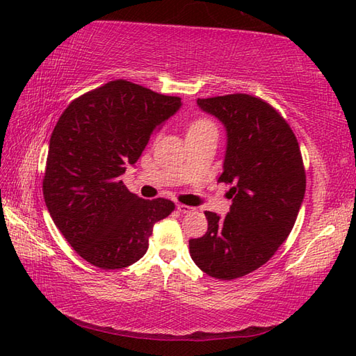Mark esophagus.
<instances>
[{
	"instance_id": "34e87169",
	"label": "esophagus",
	"mask_w": 356,
	"mask_h": 356,
	"mask_svg": "<svg viewBox=\"0 0 356 356\" xmlns=\"http://www.w3.org/2000/svg\"><path fill=\"white\" fill-rule=\"evenodd\" d=\"M177 211L179 213H182V214H188V213H191V211H194L191 207H188V205H182V203H179L177 205Z\"/></svg>"
}]
</instances>
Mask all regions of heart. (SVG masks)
I'll return each mask as SVG.
<instances>
[{"label":"heart","mask_w":356,"mask_h":356,"mask_svg":"<svg viewBox=\"0 0 356 356\" xmlns=\"http://www.w3.org/2000/svg\"><path fill=\"white\" fill-rule=\"evenodd\" d=\"M202 131H217L214 122H211L208 119H197L191 122L188 133H202Z\"/></svg>","instance_id":"b5f03b06"}]
</instances>
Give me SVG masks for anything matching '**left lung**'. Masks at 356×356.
I'll list each match as a JSON object with an SVG mask.
<instances>
[{
    "mask_svg": "<svg viewBox=\"0 0 356 356\" xmlns=\"http://www.w3.org/2000/svg\"><path fill=\"white\" fill-rule=\"evenodd\" d=\"M226 130L223 172L231 184L229 213L207 211L208 231L190 240L205 274L234 280L259 269L289 236L305 199L306 174L291 127L268 102L237 93L197 99Z\"/></svg>",
    "mask_w": 356,
    "mask_h": 356,
    "instance_id": "left-lung-1",
    "label": "left lung"
}]
</instances>
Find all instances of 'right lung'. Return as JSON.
I'll return each instance as SVG.
<instances>
[{
  "label": "right lung",
  "mask_w": 356,
  "mask_h": 356,
  "mask_svg": "<svg viewBox=\"0 0 356 356\" xmlns=\"http://www.w3.org/2000/svg\"><path fill=\"white\" fill-rule=\"evenodd\" d=\"M180 107L177 96L118 79L79 96L59 118L44 200L56 228L93 266L122 269L142 259L154 223L174 211L171 200L130 193L120 176Z\"/></svg>",
  "instance_id": "right-lung-1"
}]
</instances>
